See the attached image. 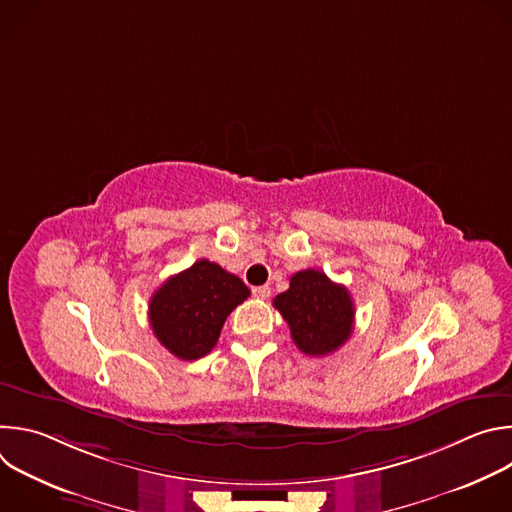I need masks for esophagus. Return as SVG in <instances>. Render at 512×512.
I'll use <instances>...</instances> for the list:
<instances>
[{
	"instance_id": "34e87169",
	"label": "esophagus",
	"mask_w": 512,
	"mask_h": 512,
	"mask_svg": "<svg viewBox=\"0 0 512 512\" xmlns=\"http://www.w3.org/2000/svg\"><path fill=\"white\" fill-rule=\"evenodd\" d=\"M271 294V287L269 285H259V287H253V296L257 300H267Z\"/></svg>"
}]
</instances>
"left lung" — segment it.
Returning <instances> with one entry per match:
<instances>
[{"mask_svg":"<svg viewBox=\"0 0 512 512\" xmlns=\"http://www.w3.org/2000/svg\"><path fill=\"white\" fill-rule=\"evenodd\" d=\"M273 306L289 326L296 346L310 356L338 350L352 334L354 304L348 289L318 269H304L289 279V289Z\"/></svg>","mask_w":512,"mask_h":512,"instance_id":"obj_1","label":"left lung"}]
</instances>
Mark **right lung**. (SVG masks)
I'll return each instance as SVG.
<instances>
[{"label": "right lung", "mask_w": 512, "mask_h": 512, "mask_svg": "<svg viewBox=\"0 0 512 512\" xmlns=\"http://www.w3.org/2000/svg\"><path fill=\"white\" fill-rule=\"evenodd\" d=\"M249 294L237 275L200 259L156 289L148 312L152 330L174 356L196 360L214 348L227 316Z\"/></svg>", "instance_id": "1"}]
</instances>
